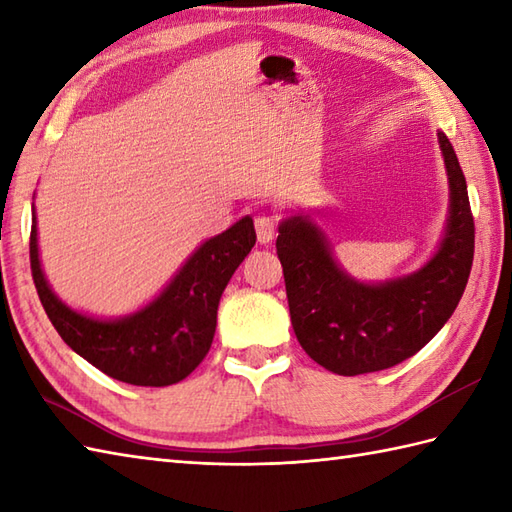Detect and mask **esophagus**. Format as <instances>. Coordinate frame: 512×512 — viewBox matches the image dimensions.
I'll return each mask as SVG.
<instances>
[{"instance_id": "34e87169", "label": "esophagus", "mask_w": 512, "mask_h": 512, "mask_svg": "<svg viewBox=\"0 0 512 512\" xmlns=\"http://www.w3.org/2000/svg\"><path fill=\"white\" fill-rule=\"evenodd\" d=\"M255 231H257V242L259 244H270L277 235V220L268 213L257 215L255 217Z\"/></svg>"}]
</instances>
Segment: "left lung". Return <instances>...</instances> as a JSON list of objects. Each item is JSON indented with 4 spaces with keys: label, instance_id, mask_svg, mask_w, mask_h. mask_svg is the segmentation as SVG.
<instances>
[{
    "label": "left lung",
    "instance_id": "1",
    "mask_svg": "<svg viewBox=\"0 0 512 512\" xmlns=\"http://www.w3.org/2000/svg\"><path fill=\"white\" fill-rule=\"evenodd\" d=\"M449 178V215L440 246L416 273L367 284L334 259L310 215L279 224L277 255L284 266L292 330L303 350L339 376L394 367L420 352L464 295L473 266L475 224L469 191L449 138L438 132Z\"/></svg>",
    "mask_w": 512,
    "mask_h": 512
}]
</instances>
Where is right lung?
<instances>
[{"label": "right lung", "mask_w": 512, "mask_h": 512, "mask_svg": "<svg viewBox=\"0 0 512 512\" xmlns=\"http://www.w3.org/2000/svg\"><path fill=\"white\" fill-rule=\"evenodd\" d=\"M255 239L253 217L246 215L195 248L145 308L118 319L76 312L54 295L41 268L35 213L30 268L43 310L76 354L123 383L167 387L187 378L211 350L220 297Z\"/></svg>", "instance_id": "obj_1"}]
</instances>
